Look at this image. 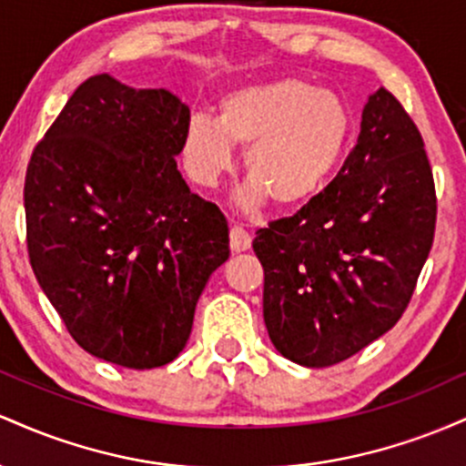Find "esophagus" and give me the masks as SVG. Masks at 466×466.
I'll use <instances>...</instances> for the list:
<instances>
[{"instance_id": "1", "label": "esophagus", "mask_w": 466, "mask_h": 466, "mask_svg": "<svg viewBox=\"0 0 466 466\" xmlns=\"http://www.w3.org/2000/svg\"><path fill=\"white\" fill-rule=\"evenodd\" d=\"M251 248V234L245 232L240 226H232L229 229V249L234 254H240V251H248Z\"/></svg>"}]
</instances>
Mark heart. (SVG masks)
Listing matches in <instances>:
<instances>
[{"mask_svg": "<svg viewBox=\"0 0 466 466\" xmlns=\"http://www.w3.org/2000/svg\"><path fill=\"white\" fill-rule=\"evenodd\" d=\"M350 129V109L339 94L302 78H278L228 92L217 117L190 116L181 153L197 184L215 186L232 170L234 144L245 147L249 177L234 206L256 215L271 197L280 206L311 199L339 164Z\"/></svg>", "mask_w": 466, "mask_h": 466, "instance_id": "1", "label": "heart"}]
</instances>
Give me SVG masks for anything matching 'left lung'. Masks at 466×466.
Here are the masks:
<instances>
[{"label":"left lung","instance_id":"left-lung-1","mask_svg":"<svg viewBox=\"0 0 466 466\" xmlns=\"http://www.w3.org/2000/svg\"><path fill=\"white\" fill-rule=\"evenodd\" d=\"M434 226L420 133L399 100L377 89L329 188L251 243L265 269L263 318L276 350L324 368L388 333L414 293Z\"/></svg>","mask_w":466,"mask_h":466}]
</instances>
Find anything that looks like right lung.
<instances>
[{
	"label": "right lung",
	"instance_id": "obj_1",
	"mask_svg": "<svg viewBox=\"0 0 466 466\" xmlns=\"http://www.w3.org/2000/svg\"><path fill=\"white\" fill-rule=\"evenodd\" d=\"M188 120L166 89L96 74L25 173L36 280L80 349L133 370L184 350L203 289L229 256L226 217L177 170Z\"/></svg>",
	"mask_w": 466,
	"mask_h": 466
}]
</instances>
